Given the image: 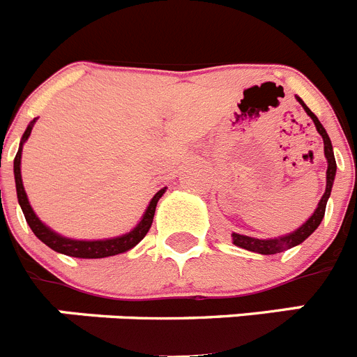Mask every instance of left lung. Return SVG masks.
<instances>
[{"label": "left lung", "mask_w": 357, "mask_h": 357, "mask_svg": "<svg viewBox=\"0 0 357 357\" xmlns=\"http://www.w3.org/2000/svg\"><path fill=\"white\" fill-rule=\"evenodd\" d=\"M296 102L301 103L304 107V110L307 112V116L313 119L314 127H317L318 134L321 135V139H324V153H326L327 159V185H326V193L324 197L320 198L318 202V207L314 209V213L311 214L307 222L302 223L301 227L293 232L286 236H279V238H268V239H257V238H250V236H243V234H236L232 232V243H234L236 247L245 248V250L255 252V254H263V255H272V254H279V252H284L288 248L296 247V245H301L302 241L309 238V236L313 234L314 230L318 229V225L324 220V214H326V206L327 200L331 197V189H333V182L334 176H336V159H334V151H333V144H331L329 135H327L326 128L321 127V123L318 121L317 116L309 110V107L302 102L301 98L296 96Z\"/></svg>", "instance_id": "obj_1"}]
</instances>
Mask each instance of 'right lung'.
Wrapping results in <instances>:
<instances>
[{
  "label": "right lung",
  "instance_id": "obj_1",
  "mask_svg": "<svg viewBox=\"0 0 357 357\" xmlns=\"http://www.w3.org/2000/svg\"><path fill=\"white\" fill-rule=\"evenodd\" d=\"M33 121H30V125L26 127L23 134V139H21V144H19V150L15 153L14 159V176H15V191H17V200L19 206L23 209L24 218H26V223L30 225V229L33 230V234L44 243L48 245L52 250L59 252V254L71 255V257H80V259H102V257H109V255H118L123 254V252L130 250L134 248L141 239L146 236V232L150 230L151 222H153V214H155V207L159 198L162 197L166 188H162L160 191H157L155 197L151 198V202L148 204L146 211H144L141 222L127 232V234L118 236V238H110V239H93V241H85V239H71L64 238V236L56 234L53 232L50 227L44 225L40 222L37 214L31 209L30 202H28L26 191L23 188V178H21V151H23V144L26 143V139L30 137L31 128H33Z\"/></svg>",
  "mask_w": 357,
  "mask_h": 357
}]
</instances>
